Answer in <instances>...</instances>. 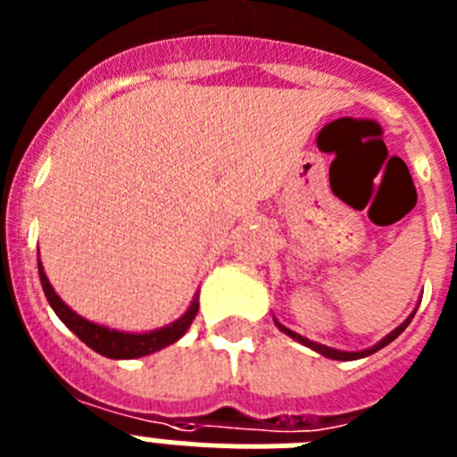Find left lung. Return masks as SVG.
Here are the masks:
<instances>
[{
  "label": "left lung",
  "mask_w": 457,
  "mask_h": 457,
  "mask_svg": "<svg viewBox=\"0 0 457 457\" xmlns=\"http://www.w3.org/2000/svg\"><path fill=\"white\" fill-rule=\"evenodd\" d=\"M414 313H417V309L411 311L410 316H407L405 320L401 322V325L395 327L394 332H389V334H386V337L382 338V341H378V343H375V345H370V348H366V350H359V353H348V350H337V348H329V345H322V343L311 341V338L302 337V334L293 332V329H288V327H284V325H281V322H278L277 318H274V325H277L278 329H281V332H284V334H288L290 338H295V341H297V343H302V345H306V348L316 350V353H318V354H322V357H327V359H337V361H354V359L369 357V354L378 353L379 348H385V345H389V343L394 341V338H398V337H401V334L405 332V327L410 325V322H411V318H414Z\"/></svg>",
  "instance_id": "obj_1"
}]
</instances>
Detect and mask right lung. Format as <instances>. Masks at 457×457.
<instances>
[{"label": "right lung", "mask_w": 457, "mask_h": 457, "mask_svg": "<svg viewBox=\"0 0 457 457\" xmlns=\"http://www.w3.org/2000/svg\"><path fill=\"white\" fill-rule=\"evenodd\" d=\"M38 277L40 286H43V293H46L47 302H50V306L54 309L56 316H59V320H62L79 341L87 343L88 348L109 359L146 357V354H153L157 353V350L167 348V345H171V343H176L179 338L185 337V332L189 329L192 320L196 318V311H199V293H196L194 295L192 304L187 306V311H185L179 320L169 322V325L160 327V329H151V332H120V329L98 325V322H91L87 320V318L79 316V313H75V311L54 293V288H52L50 278H47L40 261Z\"/></svg>", "instance_id": "1"}]
</instances>
